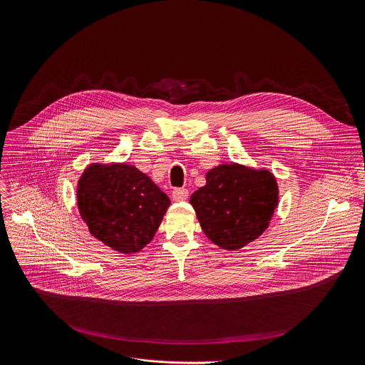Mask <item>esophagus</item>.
<instances>
[{
    "label": "esophagus",
    "mask_w": 365,
    "mask_h": 365,
    "mask_svg": "<svg viewBox=\"0 0 365 365\" xmlns=\"http://www.w3.org/2000/svg\"><path fill=\"white\" fill-rule=\"evenodd\" d=\"M187 196H189V192L185 187H178L172 192V197H173V201H176V202L187 200Z\"/></svg>",
    "instance_id": "34e87169"
}]
</instances>
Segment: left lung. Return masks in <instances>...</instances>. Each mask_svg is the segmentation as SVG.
Returning a JSON list of instances; mask_svg holds the SVG:
<instances>
[{
    "mask_svg": "<svg viewBox=\"0 0 365 365\" xmlns=\"http://www.w3.org/2000/svg\"><path fill=\"white\" fill-rule=\"evenodd\" d=\"M190 205L205 236L224 250H239L263 235L278 207L277 178L268 169L220 164L205 175Z\"/></svg>",
    "mask_w": 365,
    "mask_h": 365,
    "instance_id": "1",
    "label": "left lung"
}]
</instances>
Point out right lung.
I'll list each match as a JSON object with an SVG mask.
<instances>
[{
  "label": "right lung",
  "instance_id": "obj_1",
  "mask_svg": "<svg viewBox=\"0 0 365 365\" xmlns=\"http://www.w3.org/2000/svg\"><path fill=\"white\" fill-rule=\"evenodd\" d=\"M77 207L93 237L130 255L153 240L170 200L135 165L90 163L77 183Z\"/></svg>",
  "mask_w": 365,
  "mask_h": 365
}]
</instances>
